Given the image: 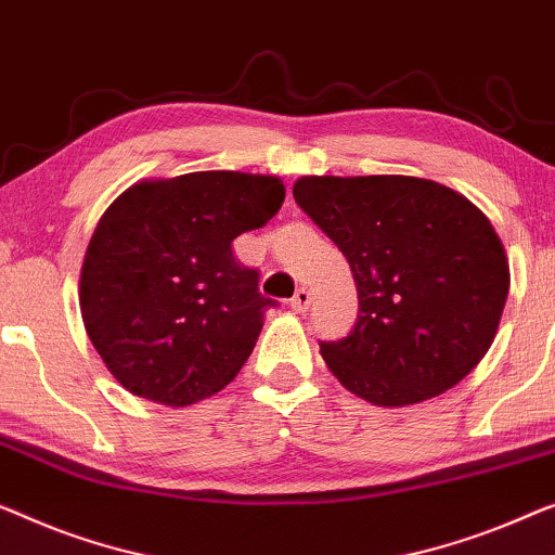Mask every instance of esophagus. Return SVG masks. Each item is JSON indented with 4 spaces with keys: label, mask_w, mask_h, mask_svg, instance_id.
<instances>
[{
    "label": "esophagus",
    "mask_w": 555,
    "mask_h": 555,
    "mask_svg": "<svg viewBox=\"0 0 555 555\" xmlns=\"http://www.w3.org/2000/svg\"><path fill=\"white\" fill-rule=\"evenodd\" d=\"M308 305H310V291H308V287H297L293 300H291V308L295 312H305V310H308Z\"/></svg>",
    "instance_id": "34e87169"
}]
</instances>
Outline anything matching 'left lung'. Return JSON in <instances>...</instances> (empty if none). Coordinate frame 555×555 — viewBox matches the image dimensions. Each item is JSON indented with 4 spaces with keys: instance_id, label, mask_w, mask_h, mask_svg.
<instances>
[{
    "instance_id": "obj_1",
    "label": "left lung",
    "mask_w": 555,
    "mask_h": 555,
    "mask_svg": "<svg viewBox=\"0 0 555 555\" xmlns=\"http://www.w3.org/2000/svg\"><path fill=\"white\" fill-rule=\"evenodd\" d=\"M295 203L340 247L358 323L320 343L331 373L380 408L436 398L491 348L511 272L491 220L446 184L367 175L300 178Z\"/></svg>"
}]
</instances>
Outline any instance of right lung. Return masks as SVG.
I'll return each instance as SVG.
<instances>
[{
  "label": "right lung",
  "instance_id": "obj_1",
  "mask_svg": "<svg viewBox=\"0 0 555 555\" xmlns=\"http://www.w3.org/2000/svg\"><path fill=\"white\" fill-rule=\"evenodd\" d=\"M272 175L144 180L112 203L87 245L79 310L107 371L132 396L184 408L235 380L275 300L232 240L280 210Z\"/></svg>",
  "mask_w": 555,
  "mask_h": 555
}]
</instances>
